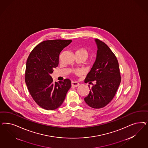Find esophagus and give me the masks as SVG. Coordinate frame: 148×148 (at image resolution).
<instances>
[{"label": "esophagus", "mask_w": 148, "mask_h": 148, "mask_svg": "<svg viewBox=\"0 0 148 148\" xmlns=\"http://www.w3.org/2000/svg\"><path fill=\"white\" fill-rule=\"evenodd\" d=\"M71 86L74 87H77L79 86V83L76 82H72Z\"/></svg>", "instance_id": "esophagus-1"}]
</instances>
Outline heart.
Wrapping results in <instances>:
<instances>
[{
    "label": "heart",
    "instance_id": "heart-1",
    "mask_svg": "<svg viewBox=\"0 0 148 148\" xmlns=\"http://www.w3.org/2000/svg\"><path fill=\"white\" fill-rule=\"evenodd\" d=\"M76 53L81 54H83L86 56V57L87 58L88 56V51L86 50V49L84 48H81L79 49H78Z\"/></svg>",
    "mask_w": 148,
    "mask_h": 148
}]
</instances>
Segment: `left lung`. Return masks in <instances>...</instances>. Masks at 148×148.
Returning <instances> with one entry per match:
<instances>
[{
    "label": "left lung",
    "instance_id": "1",
    "mask_svg": "<svg viewBox=\"0 0 148 148\" xmlns=\"http://www.w3.org/2000/svg\"><path fill=\"white\" fill-rule=\"evenodd\" d=\"M95 41L97 46L95 62L84 82L96 83L92 84L84 101L91 108L97 109L104 107L112 100L120 84L121 76L114 54L103 42L99 39Z\"/></svg>",
    "mask_w": 148,
    "mask_h": 148
}]
</instances>
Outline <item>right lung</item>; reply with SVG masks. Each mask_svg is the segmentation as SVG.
I'll return each instance as SVG.
<instances>
[{
  "instance_id": "1",
  "label": "right lung",
  "mask_w": 148,
  "mask_h": 148,
  "mask_svg": "<svg viewBox=\"0 0 148 148\" xmlns=\"http://www.w3.org/2000/svg\"><path fill=\"white\" fill-rule=\"evenodd\" d=\"M71 40H47L38 44L29 54L25 73V81L34 100L45 110L59 108L71 86V81L54 82L51 76L59 64V56Z\"/></svg>"
}]
</instances>
